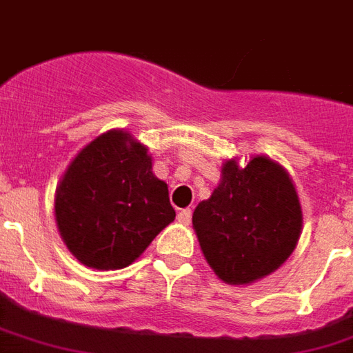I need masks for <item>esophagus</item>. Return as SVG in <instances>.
Returning <instances> with one entry per match:
<instances>
[{
    "instance_id": "obj_1",
    "label": "esophagus",
    "mask_w": 353,
    "mask_h": 353,
    "mask_svg": "<svg viewBox=\"0 0 353 353\" xmlns=\"http://www.w3.org/2000/svg\"><path fill=\"white\" fill-rule=\"evenodd\" d=\"M190 216H192L190 209H181V211L177 212V222H181V224H188V222H190Z\"/></svg>"
}]
</instances>
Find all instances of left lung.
<instances>
[{"label": "left lung", "instance_id": "1", "mask_svg": "<svg viewBox=\"0 0 353 353\" xmlns=\"http://www.w3.org/2000/svg\"><path fill=\"white\" fill-rule=\"evenodd\" d=\"M303 214L294 181L266 155L222 165L219 187L192 214L203 257L224 283L250 285L276 272L294 252Z\"/></svg>", "mask_w": 353, "mask_h": 353}]
</instances>
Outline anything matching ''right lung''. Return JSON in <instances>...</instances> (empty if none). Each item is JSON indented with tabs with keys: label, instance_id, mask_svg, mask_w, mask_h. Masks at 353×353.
<instances>
[{
	"label": "right lung",
	"instance_id": "1",
	"mask_svg": "<svg viewBox=\"0 0 353 353\" xmlns=\"http://www.w3.org/2000/svg\"><path fill=\"white\" fill-rule=\"evenodd\" d=\"M152 168L148 146L125 129L98 134L70 161L55 190V222L79 263L125 268L174 222L168 185Z\"/></svg>",
	"mask_w": 353,
	"mask_h": 353
}]
</instances>
